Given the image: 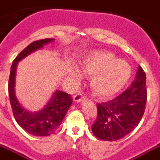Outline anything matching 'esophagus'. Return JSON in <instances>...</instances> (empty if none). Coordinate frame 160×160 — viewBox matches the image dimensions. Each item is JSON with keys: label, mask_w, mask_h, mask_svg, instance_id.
Returning <instances> with one entry per match:
<instances>
[{"label": "esophagus", "mask_w": 160, "mask_h": 160, "mask_svg": "<svg viewBox=\"0 0 160 160\" xmlns=\"http://www.w3.org/2000/svg\"><path fill=\"white\" fill-rule=\"evenodd\" d=\"M85 100V96H83L81 93L76 94L75 96H74V101L76 102H81L82 101Z\"/></svg>", "instance_id": "1"}]
</instances>
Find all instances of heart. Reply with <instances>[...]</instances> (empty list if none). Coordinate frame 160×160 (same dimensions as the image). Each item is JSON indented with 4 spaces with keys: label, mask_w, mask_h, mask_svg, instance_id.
<instances>
[{
    "label": "heart",
    "mask_w": 160,
    "mask_h": 160,
    "mask_svg": "<svg viewBox=\"0 0 160 160\" xmlns=\"http://www.w3.org/2000/svg\"><path fill=\"white\" fill-rule=\"evenodd\" d=\"M80 70L91 75V85L94 92L102 97L115 95L123 88L132 75L131 66L107 51H94L85 56L80 64ZM79 80L77 70L72 73Z\"/></svg>",
    "instance_id": "obj_1"
}]
</instances>
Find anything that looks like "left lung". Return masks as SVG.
I'll return each mask as SVG.
<instances>
[{"label":"left lung","mask_w":160,"mask_h":160,"mask_svg":"<svg viewBox=\"0 0 160 160\" xmlns=\"http://www.w3.org/2000/svg\"><path fill=\"white\" fill-rule=\"evenodd\" d=\"M146 101V75L138 66L135 80L126 91L110 102L97 103V118L91 127L93 134L103 141L124 138L139 123Z\"/></svg>","instance_id":"8db88e82"}]
</instances>
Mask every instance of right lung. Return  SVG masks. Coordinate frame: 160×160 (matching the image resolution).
I'll use <instances>...</instances> for the list:
<instances>
[{
    "instance_id": "add662e5",
    "label": "right lung",
    "mask_w": 160,
    "mask_h": 160,
    "mask_svg": "<svg viewBox=\"0 0 160 160\" xmlns=\"http://www.w3.org/2000/svg\"><path fill=\"white\" fill-rule=\"evenodd\" d=\"M53 41V38H45L32 42L16 57L11 67L8 91L12 112L20 127L34 136L45 137L53 133L60 126L73 102L70 95L64 91H56L43 108L38 112H29L19 103L15 95L16 70L18 62Z\"/></svg>"
}]
</instances>
